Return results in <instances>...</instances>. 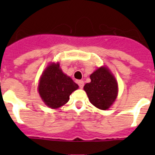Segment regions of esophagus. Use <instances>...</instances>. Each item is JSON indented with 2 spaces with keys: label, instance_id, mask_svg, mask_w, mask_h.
<instances>
[{
  "label": "esophagus",
  "instance_id": "34e87169",
  "mask_svg": "<svg viewBox=\"0 0 155 155\" xmlns=\"http://www.w3.org/2000/svg\"><path fill=\"white\" fill-rule=\"evenodd\" d=\"M78 85H79V86L80 88H83L84 87V82L82 80H79L78 81Z\"/></svg>",
  "mask_w": 155,
  "mask_h": 155
}]
</instances>
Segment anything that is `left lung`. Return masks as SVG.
<instances>
[{
  "mask_svg": "<svg viewBox=\"0 0 155 155\" xmlns=\"http://www.w3.org/2000/svg\"><path fill=\"white\" fill-rule=\"evenodd\" d=\"M91 82L86 83L84 90L91 104L102 110L108 109L115 102L118 95V82L110 70L101 67L90 76Z\"/></svg>",
  "mask_w": 155,
  "mask_h": 155,
  "instance_id": "1",
  "label": "left lung"
}]
</instances>
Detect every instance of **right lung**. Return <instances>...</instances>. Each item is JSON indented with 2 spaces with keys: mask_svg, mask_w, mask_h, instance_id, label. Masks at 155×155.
Wrapping results in <instances>:
<instances>
[{
  "mask_svg": "<svg viewBox=\"0 0 155 155\" xmlns=\"http://www.w3.org/2000/svg\"><path fill=\"white\" fill-rule=\"evenodd\" d=\"M79 88L70 76L62 72L59 63H51L40 79L38 91L47 107L58 109L68 102L70 95Z\"/></svg>",
  "mask_w": 155,
  "mask_h": 155,
  "instance_id": "add662e5",
  "label": "right lung"
}]
</instances>
